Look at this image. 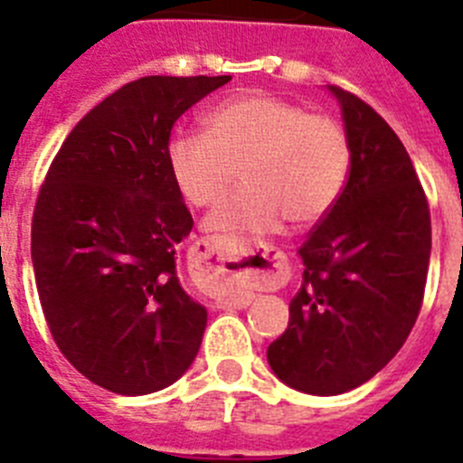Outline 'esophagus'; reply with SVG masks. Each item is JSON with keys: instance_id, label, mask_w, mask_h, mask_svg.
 I'll use <instances>...</instances> for the list:
<instances>
[{"instance_id": "34e87169", "label": "esophagus", "mask_w": 463, "mask_h": 463, "mask_svg": "<svg viewBox=\"0 0 463 463\" xmlns=\"http://www.w3.org/2000/svg\"><path fill=\"white\" fill-rule=\"evenodd\" d=\"M196 250L203 260H211L215 252H218V241L215 239H203L196 243ZM250 261L255 267L250 269V273L255 276V280L260 285H273L282 278V255L276 248H264L260 252H252ZM252 304V294H236V297H229L224 301H220V308H245V306Z\"/></svg>"}]
</instances>
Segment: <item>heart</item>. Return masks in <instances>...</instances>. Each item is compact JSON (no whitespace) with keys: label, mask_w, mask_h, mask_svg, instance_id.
Masks as SVG:
<instances>
[{"label":"heart","mask_w":463,"mask_h":463,"mask_svg":"<svg viewBox=\"0 0 463 463\" xmlns=\"http://www.w3.org/2000/svg\"><path fill=\"white\" fill-rule=\"evenodd\" d=\"M350 137L341 120L308 113L273 94L232 97L208 113L206 132H175L166 148L171 178L190 206L213 208L206 227L269 234L288 222L306 229L338 202L350 174Z\"/></svg>","instance_id":"obj_1"}]
</instances>
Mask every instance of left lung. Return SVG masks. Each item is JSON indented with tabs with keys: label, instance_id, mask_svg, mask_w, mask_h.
Listing matches in <instances>:
<instances>
[{
	"label": "left lung",
	"instance_id": "obj_1",
	"mask_svg": "<svg viewBox=\"0 0 463 463\" xmlns=\"http://www.w3.org/2000/svg\"><path fill=\"white\" fill-rule=\"evenodd\" d=\"M350 174L338 202L298 248L304 282L289 325L269 345L273 373L315 396L350 392L384 369L422 308L431 255L427 194L403 143L347 90Z\"/></svg>",
	"mask_w": 463,
	"mask_h": 463
}]
</instances>
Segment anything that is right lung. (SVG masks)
Segmentation results:
<instances>
[{
  "instance_id": "obj_1",
  "label": "right lung",
  "mask_w": 463,
  "mask_h": 463,
  "mask_svg": "<svg viewBox=\"0 0 463 463\" xmlns=\"http://www.w3.org/2000/svg\"><path fill=\"white\" fill-rule=\"evenodd\" d=\"M232 76H146L73 127L36 196L32 264L60 353L104 390H165L194 362L206 308L175 273L192 215L171 178L175 120Z\"/></svg>"
}]
</instances>
